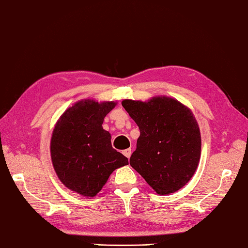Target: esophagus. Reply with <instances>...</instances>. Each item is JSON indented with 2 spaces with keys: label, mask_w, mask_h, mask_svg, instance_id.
<instances>
[{
  "label": "esophagus",
  "mask_w": 248,
  "mask_h": 248,
  "mask_svg": "<svg viewBox=\"0 0 248 248\" xmlns=\"http://www.w3.org/2000/svg\"><path fill=\"white\" fill-rule=\"evenodd\" d=\"M123 154L126 156V157L129 158L130 155H131V150L130 149H126L123 151Z\"/></svg>",
  "instance_id": "1"
}]
</instances>
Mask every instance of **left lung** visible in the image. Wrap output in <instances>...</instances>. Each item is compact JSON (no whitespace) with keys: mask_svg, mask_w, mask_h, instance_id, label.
Segmentation results:
<instances>
[{"mask_svg":"<svg viewBox=\"0 0 248 248\" xmlns=\"http://www.w3.org/2000/svg\"><path fill=\"white\" fill-rule=\"evenodd\" d=\"M122 106L140 129L130 166L159 195L183 187L194 175L201 152L199 126L191 111L169 97L146 103L125 99Z\"/></svg>","mask_w":248,"mask_h":248,"instance_id":"8db88e82","label":"left lung"}]
</instances>
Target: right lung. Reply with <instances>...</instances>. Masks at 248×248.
I'll return each instance as SVG.
<instances>
[{"label":"right lung","mask_w":248,"mask_h":248,"mask_svg":"<svg viewBox=\"0 0 248 248\" xmlns=\"http://www.w3.org/2000/svg\"><path fill=\"white\" fill-rule=\"evenodd\" d=\"M114 106L82 100L65 111L53 129L50 152L55 172L67 188L82 196L97 195L115 169L128 165L102 126Z\"/></svg>","instance_id":"right-lung-1"}]
</instances>
